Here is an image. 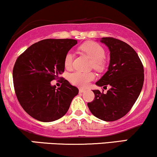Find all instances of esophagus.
<instances>
[{
	"mask_svg": "<svg viewBox=\"0 0 157 157\" xmlns=\"http://www.w3.org/2000/svg\"><path fill=\"white\" fill-rule=\"evenodd\" d=\"M85 91H86V90H84V89H82V88H81V89H79V93H84Z\"/></svg>",
	"mask_w": 157,
	"mask_h": 157,
	"instance_id": "esophagus-1",
	"label": "esophagus"
}]
</instances>
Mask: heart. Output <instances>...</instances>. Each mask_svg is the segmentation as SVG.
<instances>
[{
    "instance_id": "1",
    "label": "heart",
    "mask_w": 157,
    "mask_h": 157,
    "mask_svg": "<svg viewBox=\"0 0 157 157\" xmlns=\"http://www.w3.org/2000/svg\"><path fill=\"white\" fill-rule=\"evenodd\" d=\"M81 49L93 60V67L97 71H102L105 67L104 57L106 55L105 50L102 46L95 42H87L81 46ZM73 53L68 52L64 57V67L70 69L73 65ZM95 78L93 73H84L76 71L69 75V80L72 84L80 87H85L89 83Z\"/></svg>"
}]
</instances>
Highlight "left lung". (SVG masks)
I'll list each match as a JSON object with an SVG mask.
<instances>
[{
    "mask_svg": "<svg viewBox=\"0 0 157 157\" xmlns=\"http://www.w3.org/2000/svg\"><path fill=\"white\" fill-rule=\"evenodd\" d=\"M100 42L108 47L110 61L108 71L95 84L111 88L106 94L93 90L95 98L87 106L98 119L115 121L126 115L139 97L144 69L137 53L126 42L112 37H102Z\"/></svg>",
    "mask_w": 157,
    "mask_h": 157,
    "instance_id": "obj_1",
    "label": "left lung"
}]
</instances>
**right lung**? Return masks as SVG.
<instances>
[{
    "instance_id": "add662e5",
    "label": "right lung",
    "mask_w": 157,
    "mask_h": 157,
    "mask_svg": "<svg viewBox=\"0 0 157 157\" xmlns=\"http://www.w3.org/2000/svg\"><path fill=\"white\" fill-rule=\"evenodd\" d=\"M77 40L47 39L33 44L17 59L13 82L20 104L42 122H52L67 113L78 89L64 79L60 87L51 82L64 71V57Z\"/></svg>"
}]
</instances>
